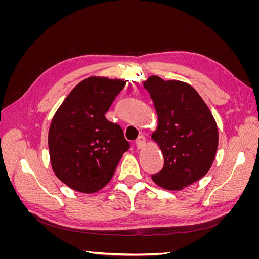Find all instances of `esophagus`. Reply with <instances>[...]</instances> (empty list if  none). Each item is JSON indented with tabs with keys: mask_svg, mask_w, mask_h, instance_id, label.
Instances as JSON below:
<instances>
[{
	"mask_svg": "<svg viewBox=\"0 0 259 259\" xmlns=\"http://www.w3.org/2000/svg\"><path fill=\"white\" fill-rule=\"evenodd\" d=\"M135 144H136L137 149H143V148L145 147V145H146V139H145V137H144V136H139V137L136 139Z\"/></svg>",
	"mask_w": 259,
	"mask_h": 259,
	"instance_id": "esophagus-1",
	"label": "esophagus"
}]
</instances>
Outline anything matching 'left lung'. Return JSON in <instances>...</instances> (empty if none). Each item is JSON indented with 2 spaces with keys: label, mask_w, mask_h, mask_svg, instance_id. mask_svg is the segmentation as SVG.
<instances>
[{
  "label": "left lung",
  "mask_w": 259,
  "mask_h": 259,
  "mask_svg": "<svg viewBox=\"0 0 259 259\" xmlns=\"http://www.w3.org/2000/svg\"><path fill=\"white\" fill-rule=\"evenodd\" d=\"M158 114L152 138L159 144L164 165L153 182L167 190H182L206 175L218 147L216 122L191 85L152 75L144 82Z\"/></svg>",
  "instance_id": "left-lung-1"
}]
</instances>
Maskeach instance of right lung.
Wrapping results in <instances>:
<instances>
[{
  "instance_id": "add662e5",
  "label": "right lung",
  "mask_w": 259,
  "mask_h": 259,
  "mask_svg": "<svg viewBox=\"0 0 259 259\" xmlns=\"http://www.w3.org/2000/svg\"><path fill=\"white\" fill-rule=\"evenodd\" d=\"M122 80L92 76L70 92L55 113L49 149L55 175L71 189L93 193L112 178L130 143L106 112L124 89Z\"/></svg>"
}]
</instances>
